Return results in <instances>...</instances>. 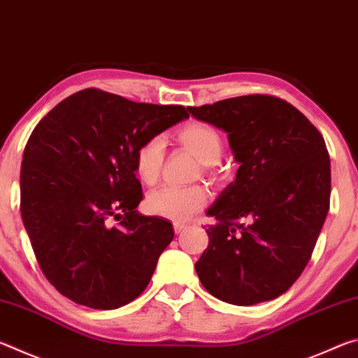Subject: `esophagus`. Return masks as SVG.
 <instances>
[{
	"label": "esophagus",
	"instance_id": "esophagus-1",
	"mask_svg": "<svg viewBox=\"0 0 358 358\" xmlns=\"http://www.w3.org/2000/svg\"><path fill=\"white\" fill-rule=\"evenodd\" d=\"M187 226L185 222H173V230H175V234H180V232H183V230L186 229Z\"/></svg>",
	"mask_w": 358,
	"mask_h": 358
}]
</instances>
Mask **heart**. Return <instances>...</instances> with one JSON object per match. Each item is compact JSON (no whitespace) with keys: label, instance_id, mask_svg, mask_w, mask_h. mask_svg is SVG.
I'll return each instance as SVG.
<instances>
[{"label":"heart","instance_id":"heart-1","mask_svg":"<svg viewBox=\"0 0 358 358\" xmlns=\"http://www.w3.org/2000/svg\"><path fill=\"white\" fill-rule=\"evenodd\" d=\"M177 141L202 162L207 175H215V166L221 159L224 141L220 131L207 123H187L177 131ZM134 172L143 185L153 186L161 177L164 164V141L161 137H148L137 145L134 151ZM208 202V192L201 185L187 187L164 186L148 194L145 207L150 215L173 221H186L201 211Z\"/></svg>","mask_w":358,"mask_h":358}]
</instances>
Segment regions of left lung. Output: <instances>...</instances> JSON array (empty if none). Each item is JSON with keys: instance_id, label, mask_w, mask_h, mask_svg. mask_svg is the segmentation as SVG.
<instances>
[{"instance_id": "left-lung-1", "label": "left lung", "mask_w": 358, "mask_h": 358, "mask_svg": "<svg viewBox=\"0 0 358 358\" xmlns=\"http://www.w3.org/2000/svg\"><path fill=\"white\" fill-rule=\"evenodd\" d=\"M226 131L240 164L207 215L208 248L196 262L202 286L238 306L273 300L299 280L330 208L324 137L287 101L248 94L189 107Z\"/></svg>"}]
</instances>
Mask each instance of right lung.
I'll return each instance as SVG.
<instances>
[{
	"label": "right lung",
	"instance_id": "add662e5",
	"mask_svg": "<svg viewBox=\"0 0 358 358\" xmlns=\"http://www.w3.org/2000/svg\"><path fill=\"white\" fill-rule=\"evenodd\" d=\"M183 106L134 102L87 88L42 118L20 169V213L36 260L59 294L115 310L147 289L173 240L164 217L142 216L134 151L178 121Z\"/></svg>",
	"mask_w": 358,
	"mask_h": 358
}]
</instances>
